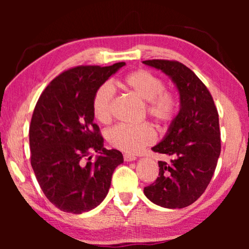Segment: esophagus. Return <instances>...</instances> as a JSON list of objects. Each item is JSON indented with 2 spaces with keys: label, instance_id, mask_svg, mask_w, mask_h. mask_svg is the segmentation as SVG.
<instances>
[{
  "label": "esophagus",
  "instance_id": "1",
  "mask_svg": "<svg viewBox=\"0 0 249 249\" xmlns=\"http://www.w3.org/2000/svg\"><path fill=\"white\" fill-rule=\"evenodd\" d=\"M124 159L125 162H132V161H136V160H137V158H136L135 155H131V154H124Z\"/></svg>",
  "mask_w": 249,
  "mask_h": 249
}]
</instances>
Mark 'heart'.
I'll list each match as a JSON object with an SVG mask.
<instances>
[{"instance_id": "b5f03b06", "label": "heart", "mask_w": 249, "mask_h": 249, "mask_svg": "<svg viewBox=\"0 0 249 249\" xmlns=\"http://www.w3.org/2000/svg\"><path fill=\"white\" fill-rule=\"evenodd\" d=\"M124 84L139 98L146 102V112L160 124L172 120L177 102L164 91V83L147 70H137L124 78ZM114 87L110 83L101 85L95 91L91 110L101 124H108L112 118ZM155 131L149 124L138 125L118 124L107 131V141L113 147L125 153H137L155 141Z\"/></svg>"}]
</instances>
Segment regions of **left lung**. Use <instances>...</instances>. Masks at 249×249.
<instances>
[{"label": "left lung", "instance_id": "left-lung-1", "mask_svg": "<svg viewBox=\"0 0 249 249\" xmlns=\"http://www.w3.org/2000/svg\"><path fill=\"white\" fill-rule=\"evenodd\" d=\"M142 63L171 79L180 102L165 136L152 147L169 161H159L158 179L144 194L159 206L183 209L202 196L215 171L221 153L219 114L209 89L189 68L168 60Z\"/></svg>", "mask_w": 249, "mask_h": 249}]
</instances>
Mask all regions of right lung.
Wrapping results in <instances>:
<instances>
[{
	"mask_svg": "<svg viewBox=\"0 0 249 249\" xmlns=\"http://www.w3.org/2000/svg\"><path fill=\"white\" fill-rule=\"evenodd\" d=\"M124 66L64 71L37 102L29 128L30 162L47 199L63 212L81 214L100 205L114 169L124 163L120 151L104 147L91 110L97 88ZM91 150L99 154L97 160L85 163Z\"/></svg>",
	"mask_w": 249,
	"mask_h": 249,
	"instance_id": "1",
	"label": "right lung"
}]
</instances>
